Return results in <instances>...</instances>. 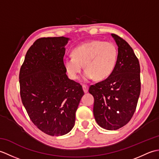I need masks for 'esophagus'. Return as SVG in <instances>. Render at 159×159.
I'll return each mask as SVG.
<instances>
[{
  "mask_svg": "<svg viewBox=\"0 0 159 159\" xmlns=\"http://www.w3.org/2000/svg\"><path fill=\"white\" fill-rule=\"evenodd\" d=\"M83 92H84L87 93V92H88L89 88H88V87H87V85H83Z\"/></svg>",
  "mask_w": 159,
  "mask_h": 159,
  "instance_id": "esophagus-1",
  "label": "esophagus"
}]
</instances>
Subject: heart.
I'll list each match as a JSON object with an SVG mask.
<instances>
[{
  "mask_svg": "<svg viewBox=\"0 0 159 159\" xmlns=\"http://www.w3.org/2000/svg\"><path fill=\"white\" fill-rule=\"evenodd\" d=\"M72 57H66L63 63L72 80H76L81 72L83 80H104L109 77L116 66L118 57L117 47L111 42L92 40L76 46L72 50Z\"/></svg>",
  "mask_w": 159,
  "mask_h": 159,
  "instance_id": "heart-1",
  "label": "heart"
}]
</instances>
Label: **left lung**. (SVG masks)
<instances>
[{"instance_id":"left-lung-1","label":"left lung","mask_w":159,"mask_h":159,"mask_svg":"<svg viewBox=\"0 0 159 159\" xmlns=\"http://www.w3.org/2000/svg\"><path fill=\"white\" fill-rule=\"evenodd\" d=\"M118 47L116 66L102 81L90 86L94 98L93 116L100 127L116 130L125 126L135 111L140 95V66L130 45L111 34Z\"/></svg>"}]
</instances>
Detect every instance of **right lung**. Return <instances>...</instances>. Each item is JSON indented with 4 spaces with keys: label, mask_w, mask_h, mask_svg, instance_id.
<instances>
[{
    "label": "right lung",
    "mask_w": 159,
    "mask_h": 159,
    "mask_svg": "<svg viewBox=\"0 0 159 159\" xmlns=\"http://www.w3.org/2000/svg\"><path fill=\"white\" fill-rule=\"evenodd\" d=\"M65 37L37 39L26 54L20 71V96L30 119L51 136L72 129L76 111L84 95L82 86L70 79L63 61Z\"/></svg>",
    "instance_id": "1"
}]
</instances>
